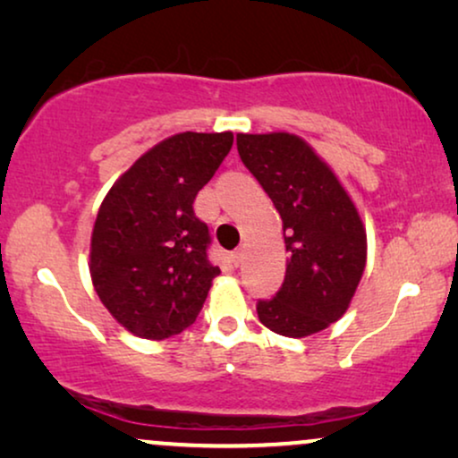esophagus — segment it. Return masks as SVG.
<instances>
[{
  "label": "esophagus",
  "instance_id": "34e87169",
  "mask_svg": "<svg viewBox=\"0 0 458 458\" xmlns=\"http://www.w3.org/2000/svg\"><path fill=\"white\" fill-rule=\"evenodd\" d=\"M231 260H233V265L235 267H240L242 265V260H243V250L240 248V250H235L233 254H231Z\"/></svg>",
  "mask_w": 458,
  "mask_h": 458
}]
</instances>
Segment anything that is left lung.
<instances>
[{"label": "left lung", "instance_id": "left-lung-1", "mask_svg": "<svg viewBox=\"0 0 458 458\" xmlns=\"http://www.w3.org/2000/svg\"><path fill=\"white\" fill-rule=\"evenodd\" d=\"M237 152L273 199L287 250L277 296L260 300V323L285 337H306L340 321L367 265V231L331 166L302 137L237 133Z\"/></svg>", "mask_w": 458, "mask_h": 458}]
</instances>
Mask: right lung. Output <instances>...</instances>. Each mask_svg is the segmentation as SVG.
<instances>
[{"mask_svg":"<svg viewBox=\"0 0 458 458\" xmlns=\"http://www.w3.org/2000/svg\"><path fill=\"white\" fill-rule=\"evenodd\" d=\"M233 146V133H177L141 154L106 193L91 231L93 290L116 323L165 340L196 321L221 268L210 265L193 199Z\"/></svg>","mask_w":458,"mask_h":458,"instance_id":"add662e5","label":"right lung"}]
</instances>
